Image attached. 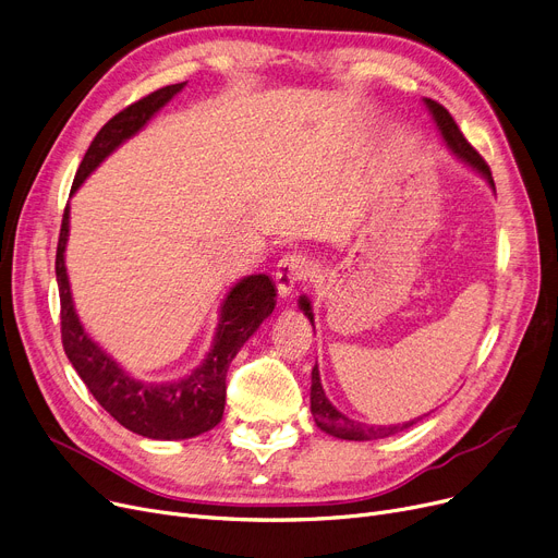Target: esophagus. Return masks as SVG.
I'll return each mask as SVG.
<instances>
[{
    "label": "esophagus",
    "instance_id": "esophagus-1",
    "mask_svg": "<svg viewBox=\"0 0 558 558\" xmlns=\"http://www.w3.org/2000/svg\"><path fill=\"white\" fill-rule=\"evenodd\" d=\"M308 270H311V260L300 254V252H293V254H286L279 258L277 268H275V281H277V288L281 295H290L293 290L306 281L308 277Z\"/></svg>",
    "mask_w": 558,
    "mask_h": 558
}]
</instances>
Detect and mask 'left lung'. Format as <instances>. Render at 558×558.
Segmentation results:
<instances>
[{"label": "left lung", "instance_id": "8db88e82", "mask_svg": "<svg viewBox=\"0 0 558 558\" xmlns=\"http://www.w3.org/2000/svg\"><path fill=\"white\" fill-rule=\"evenodd\" d=\"M424 104H427V109H429V113H432V118H434V122L440 131L445 145L449 147V151H452L459 158V161L470 166L474 172H480L490 183V189L495 191V181H493L488 163L480 156V151H476L465 141V136L461 134V129L457 126L454 118L449 116L445 106H440L434 99H424ZM300 308L304 311V315L308 317L311 325H313V311H311V302L306 298H300ZM311 413L315 417L317 427H320L327 434H331V436H336V438H342V440H377V438L392 436L397 432H404L407 427H411V424L417 422V420H411V422H404V424H388V427H381V424H379V427H377V424H363V422H356V420L348 417L327 400L325 388L320 384V369H317V365L313 367V373H311Z\"/></svg>", "mask_w": 558, "mask_h": 558}]
</instances>
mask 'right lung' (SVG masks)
I'll return each instance as SVG.
<instances>
[{"mask_svg":"<svg viewBox=\"0 0 558 558\" xmlns=\"http://www.w3.org/2000/svg\"><path fill=\"white\" fill-rule=\"evenodd\" d=\"M183 86L185 82L158 88L106 122L97 131L76 170L70 195L78 191V185L106 156L113 154L131 136H136L177 93H181ZM68 235L70 206H65L57 247L61 338L72 367L84 379L99 407L111 413L124 429L154 440H183L214 429L225 413L229 363L265 317L275 311L277 290L272 279L268 275H250L238 281L220 306V323L206 359L191 375L151 384L131 377L118 361L99 348L78 320L65 270Z\"/></svg>","mask_w":558,"mask_h":558,"instance_id":"1","label":"right lung"}]
</instances>
